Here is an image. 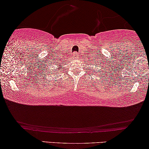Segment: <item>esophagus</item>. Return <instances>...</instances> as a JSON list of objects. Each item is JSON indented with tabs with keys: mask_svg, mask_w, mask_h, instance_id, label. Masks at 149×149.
<instances>
[{
	"mask_svg": "<svg viewBox=\"0 0 149 149\" xmlns=\"http://www.w3.org/2000/svg\"><path fill=\"white\" fill-rule=\"evenodd\" d=\"M77 57H78V53L77 52H74V53H73V55H72L73 58H77Z\"/></svg>",
	"mask_w": 149,
	"mask_h": 149,
	"instance_id": "obj_1",
	"label": "esophagus"
}]
</instances>
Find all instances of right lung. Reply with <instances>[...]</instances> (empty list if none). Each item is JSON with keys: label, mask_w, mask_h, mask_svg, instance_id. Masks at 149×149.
I'll list each match as a JSON object with an SVG mask.
<instances>
[{"label": "right lung", "mask_w": 149, "mask_h": 149, "mask_svg": "<svg viewBox=\"0 0 149 149\" xmlns=\"http://www.w3.org/2000/svg\"><path fill=\"white\" fill-rule=\"evenodd\" d=\"M61 64H62V63H61V64H58V67H57V69H61V68H63L62 66H61V65H61ZM58 70H57V71H58ZM50 72H51V74H53V73H55V74H57V72H55L54 70H53V71H51ZM47 74H49V73H47Z\"/></svg>", "instance_id": "1"}]
</instances>
